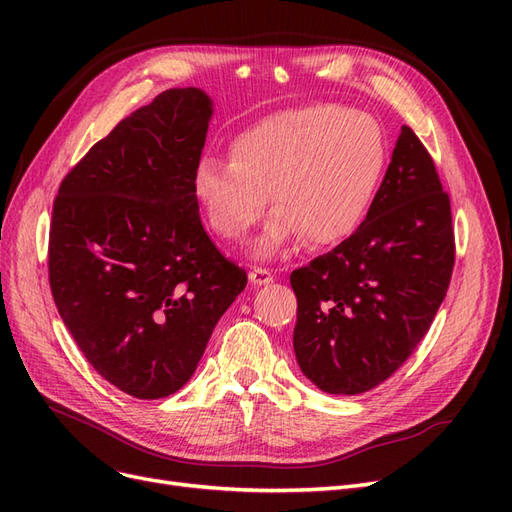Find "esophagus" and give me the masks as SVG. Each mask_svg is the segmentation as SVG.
Listing matches in <instances>:
<instances>
[{
  "label": "esophagus",
  "instance_id": "obj_1",
  "mask_svg": "<svg viewBox=\"0 0 512 512\" xmlns=\"http://www.w3.org/2000/svg\"><path fill=\"white\" fill-rule=\"evenodd\" d=\"M250 282L256 286H265V284L273 282V273L267 267H252Z\"/></svg>",
  "mask_w": 512,
  "mask_h": 512
}]
</instances>
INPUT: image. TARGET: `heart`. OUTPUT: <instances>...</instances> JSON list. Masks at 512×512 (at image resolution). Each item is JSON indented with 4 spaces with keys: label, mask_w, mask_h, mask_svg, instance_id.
Here are the masks:
<instances>
[{
    "label": "heart",
    "mask_w": 512,
    "mask_h": 512,
    "mask_svg": "<svg viewBox=\"0 0 512 512\" xmlns=\"http://www.w3.org/2000/svg\"><path fill=\"white\" fill-rule=\"evenodd\" d=\"M386 156L384 130L369 113L303 104L241 130L230 141V158H200L192 196L215 235L243 241L265 215L271 192L277 211L256 245L262 258L303 239L337 245L365 222Z\"/></svg>",
    "instance_id": "b5f03b06"
}]
</instances>
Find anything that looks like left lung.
<instances>
[{"mask_svg": "<svg viewBox=\"0 0 512 512\" xmlns=\"http://www.w3.org/2000/svg\"><path fill=\"white\" fill-rule=\"evenodd\" d=\"M453 267L451 198L421 138L404 126L359 230L290 273L303 374L333 395L376 389L427 335Z\"/></svg>", "mask_w": 512, "mask_h": 512, "instance_id": "8db88e82", "label": "left lung"}]
</instances>
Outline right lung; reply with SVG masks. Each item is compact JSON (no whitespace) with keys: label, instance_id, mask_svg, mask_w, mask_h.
Wrapping results in <instances>:
<instances>
[{"label":"right lung","instance_id":"right-lung-1","mask_svg":"<svg viewBox=\"0 0 512 512\" xmlns=\"http://www.w3.org/2000/svg\"><path fill=\"white\" fill-rule=\"evenodd\" d=\"M209 119L200 89L164 91L72 166L53 203L57 312L91 367L136 399L168 397L190 380L247 284L192 196Z\"/></svg>","mask_w":512,"mask_h":512}]
</instances>
